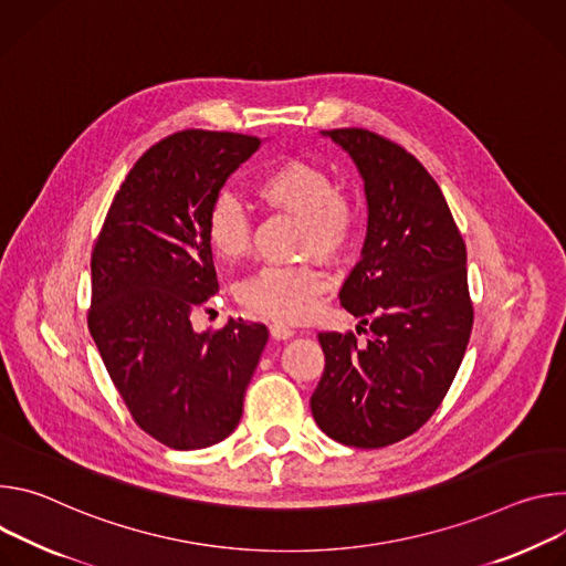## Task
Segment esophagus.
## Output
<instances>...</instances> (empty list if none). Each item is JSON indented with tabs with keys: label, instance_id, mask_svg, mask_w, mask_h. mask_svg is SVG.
<instances>
[{
	"label": "esophagus",
	"instance_id": "obj_1",
	"mask_svg": "<svg viewBox=\"0 0 566 566\" xmlns=\"http://www.w3.org/2000/svg\"><path fill=\"white\" fill-rule=\"evenodd\" d=\"M270 335L274 339H290V337H294V331L287 328V326H281V324H272L270 326Z\"/></svg>",
	"mask_w": 566,
	"mask_h": 566
}]
</instances>
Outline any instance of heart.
Wrapping results in <instances>:
<instances>
[{
  "label": "heart",
  "mask_w": 566,
  "mask_h": 566,
  "mask_svg": "<svg viewBox=\"0 0 566 566\" xmlns=\"http://www.w3.org/2000/svg\"><path fill=\"white\" fill-rule=\"evenodd\" d=\"M259 198L281 211L303 218L301 251L305 256L339 261L353 242L355 211L335 177L319 164L307 159H283L256 181ZM207 238L224 261H240L251 249V220L242 205L222 193L213 200L207 216ZM326 290V276L312 265L265 268L242 281L235 290L238 301L261 317L298 324L317 307Z\"/></svg>",
  "instance_id": "b5f03b06"
}]
</instances>
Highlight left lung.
Wrapping results in <instances>:
<instances>
[{
	"label": "left lung",
	"instance_id": "8db88e82",
	"mask_svg": "<svg viewBox=\"0 0 566 566\" xmlns=\"http://www.w3.org/2000/svg\"><path fill=\"white\" fill-rule=\"evenodd\" d=\"M324 137L364 179L366 240L339 301L367 328L364 344L353 333L317 335L326 366L310 409L333 441L387 448L441 407L465 355L474 322L465 242L441 186L402 146L364 128Z\"/></svg>",
	"mask_w": 566,
	"mask_h": 566
}]
</instances>
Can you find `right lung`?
Masks as SVG:
<instances>
[{
    "instance_id": "1",
    "label": "right lung",
    "mask_w": 566,
    "mask_h": 566,
    "mask_svg": "<svg viewBox=\"0 0 566 566\" xmlns=\"http://www.w3.org/2000/svg\"><path fill=\"white\" fill-rule=\"evenodd\" d=\"M259 137L181 130L148 148L120 184L92 251L87 326L135 422L172 450L211 448L238 427L268 344L263 324L196 333L216 292L207 216Z\"/></svg>"
}]
</instances>
